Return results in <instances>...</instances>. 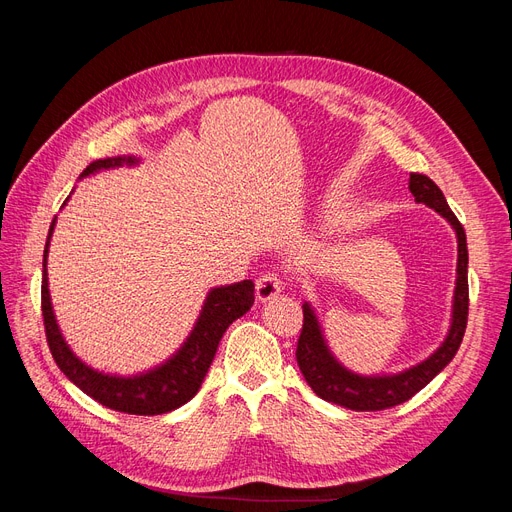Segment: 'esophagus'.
<instances>
[{"mask_svg":"<svg viewBox=\"0 0 512 512\" xmlns=\"http://www.w3.org/2000/svg\"><path fill=\"white\" fill-rule=\"evenodd\" d=\"M280 292H282V280H280V275L269 271V273H262V275L258 277V282H256V299H258L260 303H267V301L275 299Z\"/></svg>","mask_w":512,"mask_h":512,"instance_id":"34e87169","label":"esophagus"}]
</instances>
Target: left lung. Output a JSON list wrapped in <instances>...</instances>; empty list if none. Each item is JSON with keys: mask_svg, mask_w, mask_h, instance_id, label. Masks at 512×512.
<instances>
[{"mask_svg": "<svg viewBox=\"0 0 512 512\" xmlns=\"http://www.w3.org/2000/svg\"><path fill=\"white\" fill-rule=\"evenodd\" d=\"M410 192L416 203H423L429 209L440 213L442 218L453 226L457 237V280L453 294V312L451 327L444 337V342L433 350L425 361L416 363L397 374H376L363 376L354 374L335 359L327 339H324L318 316L312 303H303V329L297 344V363L303 378L312 386V391L324 399L348 410L356 412H374L404 404L410 397L436 378L440 371L453 361L457 354L463 333L468 324V243L466 230L455 218V213L448 207L442 190L429 177L412 173L410 175Z\"/></svg>", "mask_w": 512, "mask_h": 512, "instance_id": "8db88e82", "label": "left lung"}]
</instances>
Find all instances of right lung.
Returning <instances> with one entry per match:
<instances>
[{
  "label": "right lung",
  "mask_w": 512,
  "mask_h": 512,
  "mask_svg": "<svg viewBox=\"0 0 512 512\" xmlns=\"http://www.w3.org/2000/svg\"><path fill=\"white\" fill-rule=\"evenodd\" d=\"M138 162H141V158L136 156H115L96 160L83 170L81 179L108 168L136 166ZM68 198L64 200V205L68 203ZM55 222L57 218L51 222L42 258V316L46 342H49L57 367L64 371V376L72 384L79 386L85 395L94 397L98 404L117 412L153 416L166 414L170 410H177L183 404H188V401L198 393L200 384H203L207 376L209 365L213 363V356L218 352L222 335L232 322L241 318L245 312H250V307L254 305V282L243 280L237 284L211 288L207 292L203 309H200L198 320L188 339H185L181 348L173 356H168L164 363L132 376L104 374V371H98L85 361H81L79 356L70 350L64 335H61L53 312L46 258H49V245L55 230Z\"/></svg>",
  "instance_id": "1"
}]
</instances>
